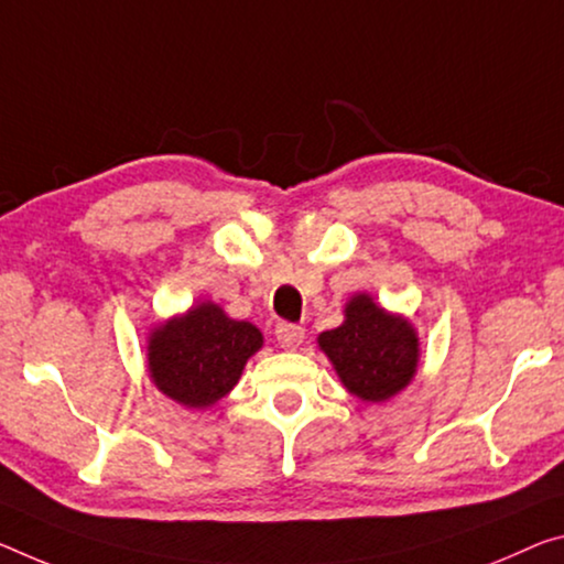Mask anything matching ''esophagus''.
I'll list each match as a JSON object with an SVG mask.
<instances>
[{"mask_svg": "<svg viewBox=\"0 0 564 564\" xmlns=\"http://www.w3.org/2000/svg\"><path fill=\"white\" fill-rule=\"evenodd\" d=\"M275 341H279L281 348H289V351H296L303 341V328L296 324H279L275 326Z\"/></svg>", "mask_w": 564, "mask_h": 564, "instance_id": "esophagus-1", "label": "esophagus"}]
</instances>
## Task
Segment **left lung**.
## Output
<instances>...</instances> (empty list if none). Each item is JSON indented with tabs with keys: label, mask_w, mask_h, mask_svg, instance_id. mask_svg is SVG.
Segmentation results:
<instances>
[{
	"label": "left lung",
	"mask_w": 564,
	"mask_h": 564,
	"mask_svg": "<svg viewBox=\"0 0 564 564\" xmlns=\"http://www.w3.org/2000/svg\"><path fill=\"white\" fill-rule=\"evenodd\" d=\"M344 316L341 326L318 336L344 387L361 401H387L406 389L419 366L414 326L383 311L369 293H356Z\"/></svg>",
	"instance_id": "left-lung-1"
}]
</instances>
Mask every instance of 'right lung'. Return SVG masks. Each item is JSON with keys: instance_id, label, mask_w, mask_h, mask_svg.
I'll list each match as a JSON object with an SVG mask.
<instances>
[{"instance_id": "1", "label": "right lung", "mask_w": 564, "mask_h": 564, "mask_svg": "<svg viewBox=\"0 0 564 564\" xmlns=\"http://www.w3.org/2000/svg\"><path fill=\"white\" fill-rule=\"evenodd\" d=\"M261 346L263 334L253 324L230 318L218 303L205 301L150 330L148 371L181 406L208 409L236 387Z\"/></svg>"}]
</instances>
